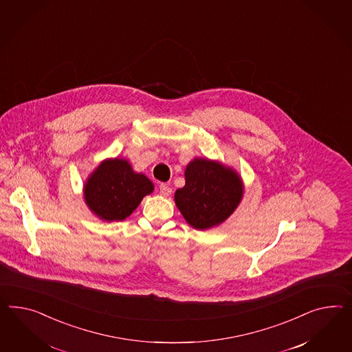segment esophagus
I'll use <instances>...</instances> for the list:
<instances>
[{
    "label": "esophagus",
    "mask_w": 352,
    "mask_h": 352,
    "mask_svg": "<svg viewBox=\"0 0 352 352\" xmlns=\"http://www.w3.org/2000/svg\"><path fill=\"white\" fill-rule=\"evenodd\" d=\"M159 192H160V195L164 196V197H169L171 195V188L168 184H160Z\"/></svg>",
    "instance_id": "1"
}]
</instances>
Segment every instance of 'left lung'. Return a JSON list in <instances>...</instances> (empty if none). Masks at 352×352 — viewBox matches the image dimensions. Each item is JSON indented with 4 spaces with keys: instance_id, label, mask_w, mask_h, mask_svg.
<instances>
[{
    "instance_id": "1",
    "label": "left lung",
    "mask_w": 352,
    "mask_h": 352,
    "mask_svg": "<svg viewBox=\"0 0 352 352\" xmlns=\"http://www.w3.org/2000/svg\"><path fill=\"white\" fill-rule=\"evenodd\" d=\"M186 184L175 190L174 201L183 218L199 230L218 227L237 209L243 197V182L224 164L196 157L184 170Z\"/></svg>"
}]
</instances>
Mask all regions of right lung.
I'll list each match as a JSON object with an SVG mask.
<instances>
[{"label":"right lung","mask_w":352,"mask_h":352,"mask_svg":"<svg viewBox=\"0 0 352 352\" xmlns=\"http://www.w3.org/2000/svg\"><path fill=\"white\" fill-rule=\"evenodd\" d=\"M153 192L144 174L133 170L126 159H104L83 186L88 209L104 221H122Z\"/></svg>","instance_id":"right-lung-1"}]
</instances>
